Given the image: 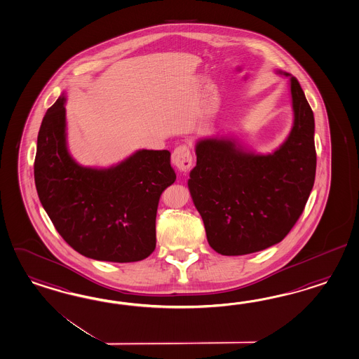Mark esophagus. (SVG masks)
I'll use <instances>...</instances> for the list:
<instances>
[{
    "mask_svg": "<svg viewBox=\"0 0 359 359\" xmlns=\"http://www.w3.org/2000/svg\"><path fill=\"white\" fill-rule=\"evenodd\" d=\"M172 163L181 172H187L193 166V155H191L190 147L187 144H182L175 148L172 154Z\"/></svg>",
    "mask_w": 359,
    "mask_h": 359,
    "instance_id": "1",
    "label": "esophagus"
}]
</instances>
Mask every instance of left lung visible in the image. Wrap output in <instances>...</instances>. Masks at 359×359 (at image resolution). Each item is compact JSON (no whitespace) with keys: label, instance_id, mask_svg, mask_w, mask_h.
I'll return each instance as SVG.
<instances>
[{"label":"left lung","instance_id":"1","mask_svg":"<svg viewBox=\"0 0 359 359\" xmlns=\"http://www.w3.org/2000/svg\"><path fill=\"white\" fill-rule=\"evenodd\" d=\"M290 93L294 123L273 154L255 155L229 139L196 143L189 189L208 243L221 255H246L276 245L304 212L316 172L315 122L294 76Z\"/></svg>","mask_w":359,"mask_h":359}]
</instances>
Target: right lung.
Masks as SVG:
<instances>
[{
    "mask_svg": "<svg viewBox=\"0 0 359 359\" xmlns=\"http://www.w3.org/2000/svg\"><path fill=\"white\" fill-rule=\"evenodd\" d=\"M65 95L46 111L34 164L37 195L60 236L84 257L131 263L156 248V213L175 181L170 152L140 149L109 169L76 164L66 147Z\"/></svg>",
    "mask_w": 359,
    "mask_h": 359,
    "instance_id": "1",
    "label": "right lung"
}]
</instances>
